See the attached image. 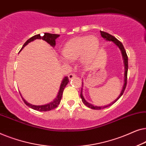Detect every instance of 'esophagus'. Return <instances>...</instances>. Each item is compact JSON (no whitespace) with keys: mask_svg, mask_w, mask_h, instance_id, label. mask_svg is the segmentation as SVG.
<instances>
[{"mask_svg":"<svg viewBox=\"0 0 146 146\" xmlns=\"http://www.w3.org/2000/svg\"><path fill=\"white\" fill-rule=\"evenodd\" d=\"M75 76H76L75 74L71 73V74H70L68 75V78H69L70 80H72V78H74Z\"/></svg>","mask_w":146,"mask_h":146,"instance_id":"obj_1","label":"esophagus"}]
</instances>
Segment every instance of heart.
<instances>
[{
	"label": "heart",
	"instance_id": "heart-1",
	"mask_svg": "<svg viewBox=\"0 0 146 146\" xmlns=\"http://www.w3.org/2000/svg\"><path fill=\"white\" fill-rule=\"evenodd\" d=\"M98 47L99 40L95 36L74 38L63 48L62 60L67 63L68 60H75L79 57L81 63L88 64L94 59Z\"/></svg>",
	"mask_w": 146,
	"mask_h": 146
}]
</instances>
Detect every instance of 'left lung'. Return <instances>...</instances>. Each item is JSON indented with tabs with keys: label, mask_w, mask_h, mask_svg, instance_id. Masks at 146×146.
Masks as SVG:
<instances>
[{
	"label": "left lung",
	"mask_w": 146,
	"mask_h": 146,
	"mask_svg": "<svg viewBox=\"0 0 146 146\" xmlns=\"http://www.w3.org/2000/svg\"><path fill=\"white\" fill-rule=\"evenodd\" d=\"M100 34H101L102 37L104 39H105L106 41L112 42L116 46L118 47L119 49L120 50L121 55H122L123 60V64H124V68H125L124 84H123L122 90H121L120 94L118 96V97H117V98L115 99L114 101L110 103V104H109L104 106H95V105H94V104H90V103L88 102L84 99V98L83 94H82V91H83V88H82V87H83V82H82V87L81 92H80L81 99H82V100L83 103L87 107H88V108H91V109H94V110H101V109L106 108H108V107L110 106L113 104H114L117 100H118V99L119 98H120L121 96L123 95V92H124V90H125V87H126L127 70H128V60H127V59H128V58H127V56L126 52H125V49H124V47H123V46L122 44H121V42H119L118 40L115 38L114 36H111V35H110V34H108V33H105V32L100 31ZM82 81H83V80H82Z\"/></svg>",
	"instance_id": "obj_1"
}]
</instances>
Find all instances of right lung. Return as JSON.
<instances>
[{
	"instance_id": "1",
	"label": "right lung",
	"mask_w": 146,
	"mask_h": 146,
	"mask_svg": "<svg viewBox=\"0 0 146 146\" xmlns=\"http://www.w3.org/2000/svg\"><path fill=\"white\" fill-rule=\"evenodd\" d=\"M60 35H56V34H50V33H44V35L41 36L40 35H35L34 36L31 37V38H29L28 40L24 44V45L22 47V48L21 50V51L23 50L24 48H25L26 46H27L28 44L31 42L35 40L36 39H42L43 40H44L47 43H48L51 46L54 47L56 46V39L58 37H59ZM69 80H68V76H65L62 80L60 86V89L58 92L57 96L56 97V98L53 101L50 102L48 104H44V105H40V106H37V105H33L31 104L25 100V99L23 98V96H22L21 94H20L22 98H23L24 102L25 103V104L31 108L35 110L39 111H50L51 110L54 109L55 108H56L58 104L61 101V98L62 96V94H63V91L64 90L66 86L67 85V84L68 83Z\"/></svg>"
}]
</instances>
